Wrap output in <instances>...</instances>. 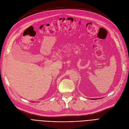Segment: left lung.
<instances>
[{
	"label": "left lung",
	"mask_w": 129,
	"mask_h": 129,
	"mask_svg": "<svg viewBox=\"0 0 129 129\" xmlns=\"http://www.w3.org/2000/svg\"><path fill=\"white\" fill-rule=\"evenodd\" d=\"M92 100H96L97 99H92ZM92 99H91V100H92Z\"/></svg>",
	"instance_id": "obj_1"
}]
</instances>
